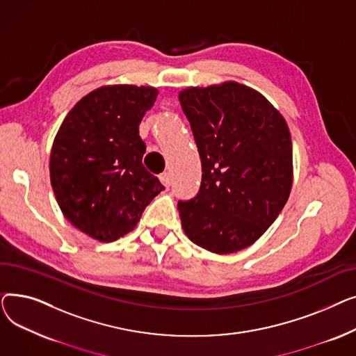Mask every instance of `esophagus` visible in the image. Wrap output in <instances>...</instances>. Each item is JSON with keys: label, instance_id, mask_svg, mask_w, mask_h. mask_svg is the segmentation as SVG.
I'll use <instances>...</instances> for the list:
<instances>
[{"label": "esophagus", "instance_id": "1", "mask_svg": "<svg viewBox=\"0 0 356 356\" xmlns=\"http://www.w3.org/2000/svg\"><path fill=\"white\" fill-rule=\"evenodd\" d=\"M160 181L165 186V188H168V186L172 184V175L168 173V172H165V173H161L160 175Z\"/></svg>", "mask_w": 356, "mask_h": 356}]
</instances>
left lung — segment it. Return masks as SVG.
Returning <instances> with one entry per match:
<instances>
[{"label":"left lung","mask_w":356,"mask_h":356,"mask_svg":"<svg viewBox=\"0 0 356 356\" xmlns=\"http://www.w3.org/2000/svg\"><path fill=\"white\" fill-rule=\"evenodd\" d=\"M202 161L199 193L180 200L184 234L215 254L244 250L277 219L293 184L283 115L252 88L223 82L179 93Z\"/></svg>","instance_id":"8db88e82"}]
</instances>
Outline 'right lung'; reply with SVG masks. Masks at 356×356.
<instances>
[{"instance_id": "right-lung-1", "label": "right lung", "mask_w": 356, "mask_h": 356, "mask_svg": "<svg viewBox=\"0 0 356 356\" xmlns=\"http://www.w3.org/2000/svg\"><path fill=\"white\" fill-rule=\"evenodd\" d=\"M152 86L109 85L74 105L54 137L50 181L65 218L112 242L133 231L164 186L143 165L138 125L156 102Z\"/></svg>"}]
</instances>
